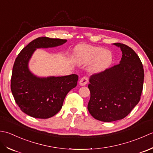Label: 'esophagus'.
I'll return each instance as SVG.
<instances>
[{"instance_id":"34e87169","label":"esophagus","mask_w":153,"mask_h":153,"mask_svg":"<svg viewBox=\"0 0 153 153\" xmlns=\"http://www.w3.org/2000/svg\"><path fill=\"white\" fill-rule=\"evenodd\" d=\"M88 78H87L86 76H84L80 80L79 85L81 86H85L86 85L87 83H88Z\"/></svg>"}]
</instances>
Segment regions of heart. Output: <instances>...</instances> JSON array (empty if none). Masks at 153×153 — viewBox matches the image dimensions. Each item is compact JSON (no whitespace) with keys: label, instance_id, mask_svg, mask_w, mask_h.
<instances>
[{"label":"heart","instance_id":"obj_1","mask_svg":"<svg viewBox=\"0 0 153 153\" xmlns=\"http://www.w3.org/2000/svg\"><path fill=\"white\" fill-rule=\"evenodd\" d=\"M76 59L80 64H86L92 61L90 66L92 72L100 73L110 66L113 55L108 49L83 44L77 47Z\"/></svg>","mask_w":153,"mask_h":153}]
</instances>
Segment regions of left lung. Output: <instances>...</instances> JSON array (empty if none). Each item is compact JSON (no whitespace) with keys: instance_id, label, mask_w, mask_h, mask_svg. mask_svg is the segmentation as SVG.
Here are the masks:
<instances>
[{"instance_id":"8db88e82","label":"left lung","mask_w":153,"mask_h":153,"mask_svg":"<svg viewBox=\"0 0 153 153\" xmlns=\"http://www.w3.org/2000/svg\"><path fill=\"white\" fill-rule=\"evenodd\" d=\"M122 51L120 64L90 77L88 110L99 121L123 119L138 104L143 90L144 70L137 54L123 43H113Z\"/></svg>"}]
</instances>
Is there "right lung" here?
Masks as SVG:
<instances>
[{"mask_svg": "<svg viewBox=\"0 0 153 153\" xmlns=\"http://www.w3.org/2000/svg\"><path fill=\"white\" fill-rule=\"evenodd\" d=\"M66 42L67 39L38 37L23 48L16 59L11 91L20 110L31 117L47 119L55 116L68 92L77 85L76 74L39 77L29 69V61L36 49L55 48Z\"/></svg>", "mask_w": 153, "mask_h": 153, "instance_id": "obj_1", "label": "right lung"}]
</instances>
